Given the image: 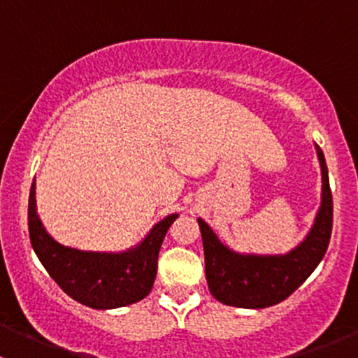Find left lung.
Masks as SVG:
<instances>
[{"instance_id": "8db88e82", "label": "left lung", "mask_w": 358, "mask_h": 358, "mask_svg": "<svg viewBox=\"0 0 358 358\" xmlns=\"http://www.w3.org/2000/svg\"><path fill=\"white\" fill-rule=\"evenodd\" d=\"M322 171V194L313 225L305 239L286 255L237 252L218 239L202 218L206 280L211 294L237 308H266L284 301L317 268L329 246L333 230V196L322 149L315 143Z\"/></svg>"}]
</instances>
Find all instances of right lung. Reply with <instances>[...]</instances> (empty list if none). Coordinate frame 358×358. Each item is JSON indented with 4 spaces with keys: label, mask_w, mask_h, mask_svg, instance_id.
I'll list each match as a JSON object with an SVG mask.
<instances>
[{
    "label": "right lung",
    "mask_w": 358,
    "mask_h": 358,
    "mask_svg": "<svg viewBox=\"0 0 358 358\" xmlns=\"http://www.w3.org/2000/svg\"><path fill=\"white\" fill-rule=\"evenodd\" d=\"M29 237L46 272L72 299L95 310H110L140 301L152 291L159 249L178 213L149 230L142 243L119 252L83 251L57 243L36 209V180L29 194Z\"/></svg>",
    "instance_id": "obj_1"
}]
</instances>
